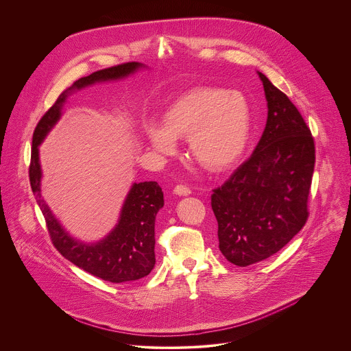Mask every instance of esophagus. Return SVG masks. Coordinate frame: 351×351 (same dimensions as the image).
<instances>
[{
  "label": "esophagus",
  "instance_id": "1",
  "mask_svg": "<svg viewBox=\"0 0 351 351\" xmlns=\"http://www.w3.org/2000/svg\"><path fill=\"white\" fill-rule=\"evenodd\" d=\"M174 193L178 195V196H189L192 193V191L186 185H177L174 188Z\"/></svg>",
  "mask_w": 351,
  "mask_h": 351
}]
</instances>
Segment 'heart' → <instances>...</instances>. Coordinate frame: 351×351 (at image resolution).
Instances as JSON below:
<instances>
[{"mask_svg": "<svg viewBox=\"0 0 351 351\" xmlns=\"http://www.w3.org/2000/svg\"><path fill=\"white\" fill-rule=\"evenodd\" d=\"M162 120L163 125L152 123L146 130L151 147L170 156L176 139L188 138L191 156L210 173L230 170L250 139V102L238 90L192 88L170 102Z\"/></svg>", "mask_w": 351, "mask_h": 351, "instance_id": "b5f03b06", "label": "heart"}]
</instances>
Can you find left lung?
<instances>
[{
	"mask_svg": "<svg viewBox=\"0 0 351 351\" xmlns=\"http://www.w3.org/2000/svg\"><path fill=\"white\" fill-rule=\"evenodd\" d=\"M267 121L250 158L213 189L221 254L237 266L281 250L308 219L315 143L300 112L262 73Z\"/></svg>",
	"mask_w": 351,
	"mask_h": 351,
	"instance_id": "8db88e82",
	"label": "left lung"
}]
</instances>
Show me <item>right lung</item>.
<instances>
[{
  "label": "right lung",
  "mask_w": 351,
  "mask_h": 351,
  "mask_svg": "<svg viewBox=\"0 0 351 351\" xmlns=\"http://www.w3.org/2000/svg\"><path fill=\"white\" fill-rule=\"evenodd\" d=\"M141 67H143L142 63L128 62L80 78L67 88L43 114L32 136L29 182L36 202L46 219L52 245L75 266L104 281L114 284L141 280L149 276L155 266V216L163 206V192L160 186L155 181L134 184L123 204L119 223L109 235L92 245L80 242L64 231L42 197L39 145L59 120L62 106L69 95L96 82L128 77Z\"/></svg>",
  "instance_id": "1"
}]
</instances>
